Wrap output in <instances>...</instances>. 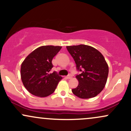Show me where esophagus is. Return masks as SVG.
Here are the masks:
<instances>
[{"label": "esophagus", "instance_id": "34e87169", "mask_svg": "<svg viewBox=\"0 0 131 131\" xmlns=\"http://www.w3.org/2000/svg\"><path fill=\"white\" fill-rule=\"evenodd\" d=\"M66 78H67V79H71V78H72V75L71 74H68Z\"/></svg>", "mask_w": 131, "mask_h": 131}]
</instances>
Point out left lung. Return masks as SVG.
Here are the masks:
<instances>
[{"mask_svg": "<svg viewBox=\"0 0 131 131\" xmlns=\"http://www.w3.org/2000/svg\"><path fill=\"white\" fill-rule=\"evenodd\" d=\"M67 50L81 73L76 75L79 81L72 92L81 99H91L101 92L107 81L108 66L103 55L92 47L87 45L67 46Z\"/></svg>", "mask_w": 131, "mask_h": 131, "instance_id": "1", "label": "left lung"}]
</instances>
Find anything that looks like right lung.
Here are the masks:
<instances>
[{
    "mask_svg": "<svg viewBox=\"0 0 131 131\" xmlns=\"http://www.w3.org/2000/svg\"><path fill=\"white\" fill-rule=\"evenodd\" d=\"M61 47L44 46L37 48L27 57L21 66V78L24 86L34 95L45 97L55 91L62 79L56 71L50 73L52 59Z\"/></svg>",
    "mask_w": 131,
    "mask_h": 131,
    "instance_id": "right-lung-1",
    "label": "right lung"
}]
</instances>
